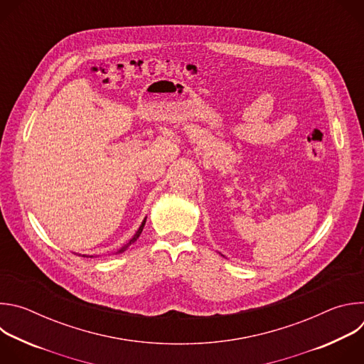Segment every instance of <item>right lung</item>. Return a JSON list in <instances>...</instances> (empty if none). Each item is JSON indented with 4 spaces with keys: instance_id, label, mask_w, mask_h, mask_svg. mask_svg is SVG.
Here are the masks:
<instances>
[{
    "instance_id": "1",
    "label": "right lung",
    "mask_w": 364,
    "mask_h": 364,
    "mask_svg": "<svg viewBox=\"0 0 364 364\" xmlns=\"http://www.w3.org/2000/svg\"><path fill=\"white\" fill-rule=\"evenodd\" d=\"M145 220H146V218H145V219H144V220H142V223H141V226H139V228H138V230H136V232H135V235H134V236H132V239H131V240H129V242H128V243H127V245H125V246H122V247H121V249H119V250H118V252H117V253H121V252H124V250H127V249H128V247H129V246H131V245H132V243H134V242H135V240H136V239H138V237H139V235H141V233H142V229H144V226H145ZM82 256H86V257H87V255H82ZM90 257H92V256H90Z\"/></svg>"
}]
</instances>
